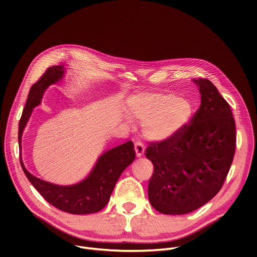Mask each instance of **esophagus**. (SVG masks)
Wrapping results in <instances>:
<instances>
[{
  "mask_svg": "<svg viewBox=\"0 0 257 257\" xmlns=\"http://www.w3.org/2000/svg\"><path fill=\"white\" fill-rule=\"evenodd\" d=\"M134 150H135L136 156L139 158V157L143 156V154H144V145H143L141 142L137 141V142L134 144Z\"/></svg>",
  "mask_w": 257,
  "mask_h": 257,
  "instance_id": "obj_1",
  "label": "esophagus"
}]
</instances>
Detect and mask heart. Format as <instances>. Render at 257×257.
<instances>
[{
  "instance_id": "1",
  "label": "heart",
  "mask_w": 257,
  "mask_h": 257,
  "mask_svg": "<svg viewBox=\"0 0 257 257\" xmlns=\"http://www.w3.org/2000/svg\"><path fill=\"white\" fill-rule=\"evenodd\" d=\"M130 116L144 124V135L156 141H164L178 135L192 115L193 105L184 97L174 93H145L128 101Z\"/></svg>"
}]
</instances>
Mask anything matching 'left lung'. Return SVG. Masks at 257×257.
<instances>
[{"instance_id":"obj_1","label":"left lung","mask_w":257,"mask_h":257,"mask_svg":"<svg viewBox=\"0 0 257 257\" xmlns=\"http://www.w3.org/2000/svg\"><path fill=\"white\" fill-rule=\"evenodd\" d=\"M201 104L175 137L151 141L145 157L154 165L149 182L151 204L165 214H185L222 189L236 152V124L231 105L205 78Z\"/></svg>"}]
</instances>
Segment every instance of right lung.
Masks as SVG:
<instances>
[{"instance_id": "add662e5", "label": "right lung", "mask_w": 257, "mask_h": 257, "mask_svg": "<svg viewBox=\"0 0 257 257\" xmlns=\"http://www.w3.org/2000/svg\"><path fill=\"white\" fill-rule=\"evenodd\" d=\"M63 74V66L50 67L41 78L31 86L19 121L18 140L20 153L22 132L32 108L41 103V99L47 87L61 79ZM134 159L135 151L133 142L128 141L111 151L105 152L98 159L88 178L72 186H58L32 176L24 168L21 155L20 164L29 182L49 203L69 213L86 214L97 212L106 205L119 177Z\"/></svg>"}]
</instances>
